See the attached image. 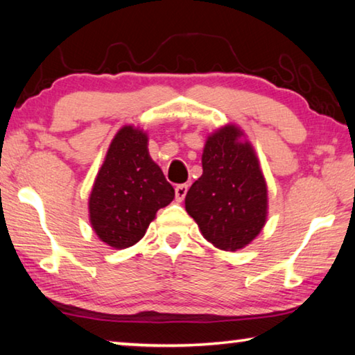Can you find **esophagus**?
Wrapping results in <instances>:
<instances>
[{
	"mask_svg": "<svg viewBox=\"0 0 355 355\" xmlns=\"http://www.w3.org/2000/svg\"><path fill=\"white\" fill-rule=\"evenodd\" d=\"M188 189H189L188 184H178L177 186V188H175V199H177V202H183Z\"/></svg>",
	"mask_w": 355,
	"mask_h": 355,
	"instance_id": "1",
	"label": "esophagus"
}]
</instances>
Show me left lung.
I'll return each mask as SVG.
<instances>
[{
	"label": "left lung",
	"mask_w": 355,
	"mask_h": 355,
	"mask_svg": "<svg viewBox=\"0 0 355 355\" xmlns=\"http://www.w3.org/2000/svg\"><path fill=\"white\" fill-rule=\"evenodd\" d=\"M202 167L186 194V211L214 248H245L266 224L268 186L244 131L228 123L208 135Z\"/></svg>",
	"instance_id": "8db88e82"
}]
</instances>
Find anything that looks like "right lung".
<instances>
[{"label": "right lung", "mask_w": 355, "mask_h": 355, "mask_svg": "<svg viewBox=\"0 0 355 355\" xmlns=\"http://www.w3.org/2000/svg\"><path fill=\"white\" fill-rule=\"evenodd\" d=\"M175 197L148 153V136L135 125L117 131L89 196L95 235L112 249H127L146 235L159 208Z\"/></svg>", "instance_id": "add662e5"}]
</instances>
